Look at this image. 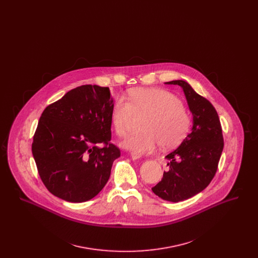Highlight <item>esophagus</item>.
Masks as SVG:
<instances>
[{
    "mask_svg": "<svg viewBox=\"0 0 258 258\" xmlns=\"http://www.w3.org/2000/svg\"><path fill=\"white\" fill-rule=\"evenodd\" d=\"M131 158L134 160H138V159L141 158V156L138 155V154H135V153H132V154H131Z\"/></svg>",
    "mask_w": 258,
    "mask_h": 258,
    "instance_id": "obj_1",
    "label": "esophagus"
}]
</instances>
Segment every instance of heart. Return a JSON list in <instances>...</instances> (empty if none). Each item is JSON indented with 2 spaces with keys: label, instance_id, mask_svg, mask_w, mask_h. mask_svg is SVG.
<instances>
[{
  "label": "heart",
  "instance_id": "1",
  "mask_svg": "<svg viewBox=\"0 0 258 258\" xmlns=\"http://www.w3.org/2000/svg\"><path fill=\"white\" fill-rule=\"evenodd\" d=\"M130 101L119 97L111 108V123L117 135L125 136L136 117H146L140 134L131 135L123 147L138 155L178 146L188 134L191 118L182 102L170 92L158 88H137L130 92Z\"/></svg>",
  "mask_w": 258,
  "mask_h": 258
}]
</instances>
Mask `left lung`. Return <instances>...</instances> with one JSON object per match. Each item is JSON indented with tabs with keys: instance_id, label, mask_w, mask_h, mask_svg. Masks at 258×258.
<instances>
[{
	"instance_id": "1",
	"label": "left lung",
	"mask_w": 258,
	"mask_h": 258,
	"mask_svg": "<svg viewBox=\"0 0 258 258\" xmlns=\"http://www.w3.org/2000/svg\"><path fill=\"white\" fill-rule=\"evenodd\" d=\"M165 84L183 89L192 114V127L179 147L165 157L169 169L152 190L163 200L179 202L197 196L211 183L221 159L223 137L219 115L208 99L184 80Z\"/></svg>"
}]
</instances>
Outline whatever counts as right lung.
Masks as SVG:
<instances>
[{
    "mask_svg": "<svg viewBox=\"0 0 258 258\" xmlns=\"http://www.w3.org/2000/svg\"><path fill=\"white\" fill-rule=\"evenodd\" d=\"M113 102L108 87L83 85L42 112L32 153L40 179L53 196L85 202L107 183L113 161L121 156L110 143Z\"/></svg>",
    "mask_w": 258,
    "mask_h": 258,
    "instance_id": "right-lung-1",
    "label": "right lung"
}]
</instances>
